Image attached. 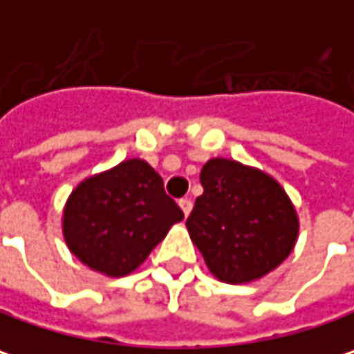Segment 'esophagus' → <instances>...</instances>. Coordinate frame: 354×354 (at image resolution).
Instances as JSON below:
<instances>
[{"label":"esophagus","instance_id":"1","mask_svg":"<svg viewBox=\"0 0 354 354\" xmlns=\"http://www.w3.org/2000/svg\"><path fill=\"white\" fill-rule=\"evenodd\" d=\"M179 207H181V212L187 217L191 214V209H193V203H191V199H179Z\"/></svg>","mask_w":354,"mask_h":354}]
</instances>
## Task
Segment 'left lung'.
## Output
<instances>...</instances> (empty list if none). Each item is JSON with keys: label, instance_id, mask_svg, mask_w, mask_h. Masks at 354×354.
<instances>
[{"label": "left lung", "instance_id": "8db88e82", "mask_svg": "<svg viewBox=\"0 0 354 354\" xmlns=\"http://www.w3.org/2000/svg\"><path fill=\"white\" fill-rule=\"evenodd\" d=\"M203 195L187 217L191 241L219 282L264 278L292 254L300 221L284 187L266 171L215 157L201 169Z\"/></svg>", "mask_w": 354, "mask_h": 354}]
</instances>
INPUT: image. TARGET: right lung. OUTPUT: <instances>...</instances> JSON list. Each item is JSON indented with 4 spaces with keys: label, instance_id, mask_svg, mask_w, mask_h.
<instances>
[{
    "label": "right lung",
    "instance_id": "right-lung-1",
    "mask_svg": "<svg viewBox=\"0 0 354 354\" xmlns=\"http://www.w3.org/2000/svg\"><path fill=\"white\" fill-rule=\"evenodd\" d=\"M181 219L161 175L142 159H127L72 189L62 209V236L92 272L120 278L135 272Z\"/></svg>",
    "mask_w": 354,
    "mask_h": 354
}]
</instances>
